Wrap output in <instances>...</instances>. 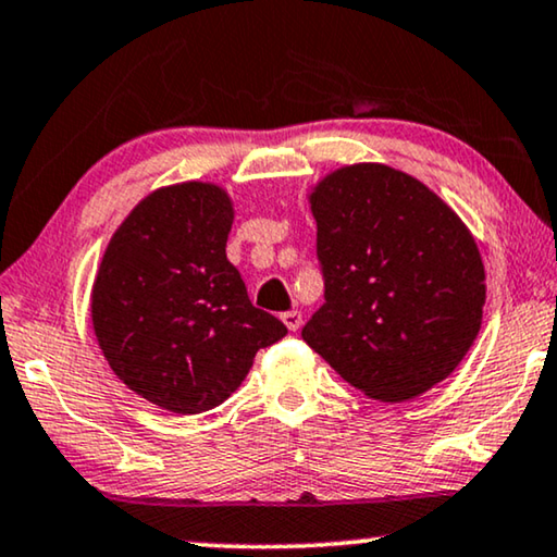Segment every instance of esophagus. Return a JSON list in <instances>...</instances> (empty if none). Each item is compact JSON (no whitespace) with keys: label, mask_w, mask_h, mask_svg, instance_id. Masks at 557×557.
<instances>
[{"label":"esophagus","mask_w":557,"mask_h":557,"mask_svg":"<svg viewBox=\"0 0 557 557\" xmlns=\"http://www.w3.org/2000/svg\"><path fill=\"white\" fill-rule=\"evenodd\" d=\"M282 322H285L289 332H297L302 327V312L300 310H289L282 314Z\"/></svg>","instance_id":"34e87169"}]
</instances>
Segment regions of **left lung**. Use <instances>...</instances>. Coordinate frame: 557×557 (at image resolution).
<instances>
[{
    "instance_id": "1",
    "label": "left lung",
    "mask_w": 557,
    "mask_h": 557,
    "mask_svg": "<svg viewBox=\"0 0 557 557\" xmlns=\"http://www.w3.org/2000/svg\"><path fill=\"white\" fill-rule=\"evenodd\" d=\"M307 199L325 305L305 343L380 403H408L450 377L485 307L483 257L458 212L380 162L332 170Z\"/></svg>"
}]
</instances>
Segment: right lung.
Segmentation results:
<instances>
[{"label": "right lung", "instance_id": "add662e5", "mask_svg": "<svg viewBox=\"0 0 557 557\" xmlns=\"http://www.w3.org/2000/svg\"><path fill=\"white\" fill-rule=\"evenodd\" d=\"M235 205L214 182H177L139 199L107 245L92 285L104 360L157 408L197 414L243 385L255 355L287 335L257 310L227 235Z\"/></svg>", "mask_w": 557, "mask_h": 557}]
</instances>
